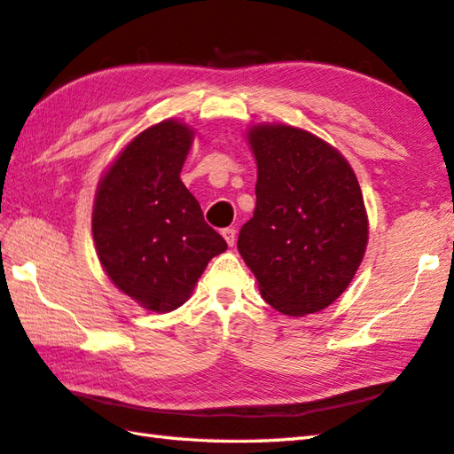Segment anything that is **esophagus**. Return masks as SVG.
<instances>
[{"label":"esophagus","mask_w":454,"mask_h":454,"mask_svg":"<svg viewBox=\"0 0 454 454\" xmlns=\"http://www.w3.org/2000/svg\"><path fill=\"white\" fill-rule=\"evenodd\" d=\"M221 235L225 237V241L229 243V245H233L235 243V237H237V231H235V227H225L221 231Z\"/></svg>","instance_id":"34e87169"}]
</instances>
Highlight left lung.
<instances>
[{"mask_svg": "<svg viewBox=\"0 0 454 454\" xmlns=\"http://www.w3.org/2000/svg\"><path fill=\"white\" fill-rule=\"evenodd\" d=\"M249 143L257 207L237 249L277 311H321L348 287L367 247L359 181L339 151L297 127L257 125Z\"/></svg>", "mask_w": 454, "mask_h": 454, "instance_id": "left-lung-1", "label": "left lung"}]
</instances>
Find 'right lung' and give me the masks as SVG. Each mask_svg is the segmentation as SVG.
Returning a JSON list of instances; mask_svg holds the SVG:
<instances>
[{
	"label": "right lung",
	"instance_id": "obj_1",
	"mask_svg": "<svg viewBox=\"0 0 454 454\" xmlns=\"http://www.w3.org/2000/svg\"><path fill=\"white\" fill-rule=\"evenodd\" d=\"M193 133L163 121L139 133L103 175L93 239L103 269L125 295L167 313L187 301L211 257L227 249L179 177Z\"/></svg>",
	"mask_w": 454,
	"mask_h": 454
}]
</instances>
